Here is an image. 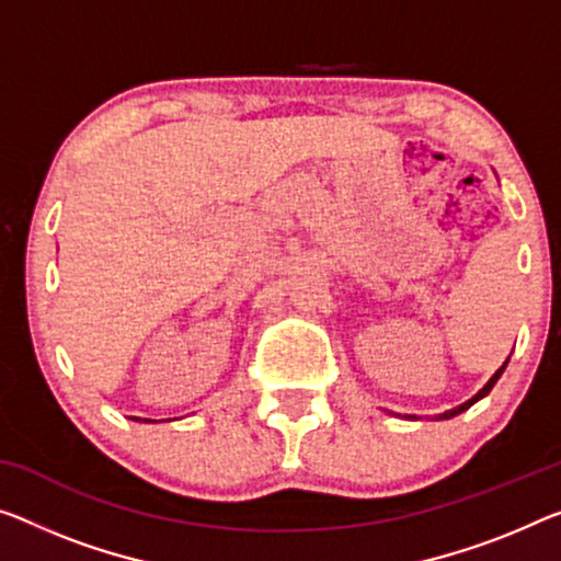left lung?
Wrapping results in <instances>:
<instances>
[{
    "mask_svg": "<svg viewBox=\"0 0 561 561\" xmlns=\"http://www.w3.org/2000/svg\"><path fill=\"white\" fill-rule=\"evenodd\" d=\"M506 364H510V360H506ZM506 364H504L502 368H499L494 376H491V378H489V383H486V386H484V389H481V391H479L477 396H473V399H469L467 403H461V407H459V409H454V411H446L442 419H451V416H456V413H461V411H467L469 407H473V403H477L479 399H484V396H486V393H489L491 389H494V383L499 381V376H502V374H504V368H506Z\"/></svg>",
    "mask_w": 561,
    "mask_h": 561,
    "instance_id": "left-lung-1",
    "label": "left lung"
}]
</instances>
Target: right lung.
Masks as SVG:
<instances>
[{"mask_svg":"<svg viewBox=\"0 0 561 561\" xmlns=\"http://www.w3.org/2000/svg\"><path fill=\"white\" fill-rule=\"evenodd\" d=\"M135 421H137V416H135Z\"/></svg>","mask_w":561,"mask_h":561,"instance_id":"obj_1","label":"right lung"}]
</instances>
